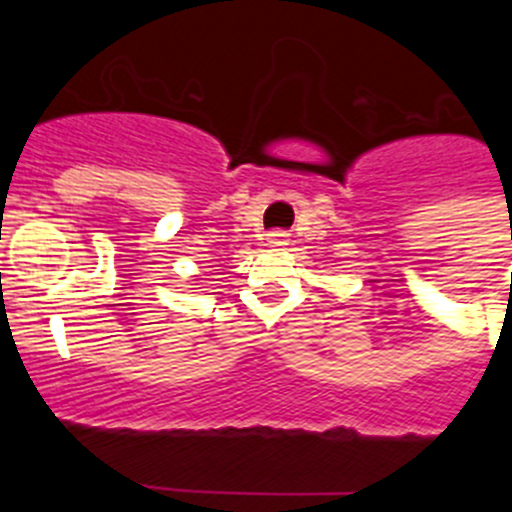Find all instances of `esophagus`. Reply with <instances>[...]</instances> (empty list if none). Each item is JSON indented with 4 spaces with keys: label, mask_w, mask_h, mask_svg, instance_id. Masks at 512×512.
Masks as SVG:
<instances>
[{
    "label": "esophagus",
    "mask_w": 512,
    "mask_h": 512,
    "mask_svg": "<svg viewBox=\"0 0 512 512\" xmlns=\"http://www.w3.org/2000/svg\"><path fill=\"white\" fill-rule=\"evenodd\" d=\"M269 243H274V246H282V243H287V233H282V230H274V233H269Z\"/></svg>",
    "instance_id": "esophagus-1"
}]
</instances>
